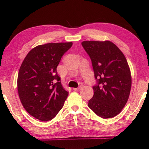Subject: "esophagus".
<instances>
[{
	"instance_id": "obj_1",
	"label": "esophagus",
	"mask_w": 149,
	"mask_h": 149,
	"mask_svg": "<svg viewBox=\"0 0 149 149\" xmlns=\"http://www.w3.org/2000/svg\"><path fill=\"white\" fill-rule=\"evenodd\" d=\"M74 91H79L80 89H81V87H77V88H74Z\"/></svg>"
}]
</instances>
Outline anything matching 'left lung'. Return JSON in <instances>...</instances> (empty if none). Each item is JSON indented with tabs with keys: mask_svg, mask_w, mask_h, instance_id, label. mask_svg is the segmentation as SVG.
Listing matches in <instances>:
<instances>
[{
	"mask_svg": "<svg viewBox=\"0 0 149 149\" xmlns=\"http://www.w3.org/2000/svg\"><path fill=\"white\" fill-rule=\"evenodd\" d=\"M81 45L91 60L97 82L88 107L102 118L114 117L125 107L132 87L127 60L109 41H87Z\"/></svg>",
	"mask_w": 149,
	"mask_h": 149,
	"instance_id": "8db88e82",
	"label": "left lung"
}]
</instances>
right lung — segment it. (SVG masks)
Wrapping results in <instances>:
<instances>
[{"mask_svg":"<svg viewBox=\"0 0 149 149\" xmlns=\"http://www.w3.org/2000/svg\"><path fill=\"white\" fill-rule=\"evenodd\" d=\"M72 42L47 43L30 50L19 70L17 91L25 109L41 121L53 119L67 99L56 68Z\"/></svg>","mask_w":149,"mask_h":149,"instance_id":"add662e5","label":"right lung"}]
</instances>
